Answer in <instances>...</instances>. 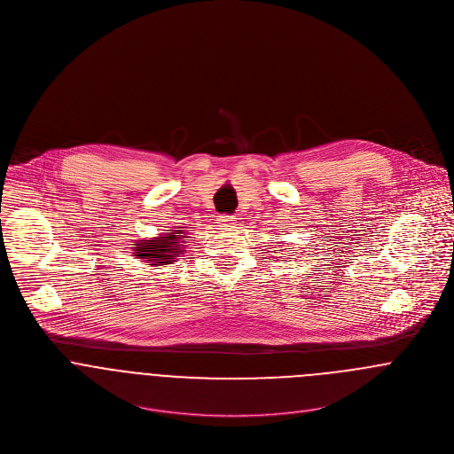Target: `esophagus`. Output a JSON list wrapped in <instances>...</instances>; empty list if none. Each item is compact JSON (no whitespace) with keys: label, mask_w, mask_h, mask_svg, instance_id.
I'll return each instance as SVG.
<instances>
[{"label":"esophagus","mask_w":454,"mask_h":454,"mask_svg":"<svg viewBox=\"0 0 454 454\" xmlns=\"http://www.w3.org/2000/svg\"><path fill=\"white\" fill-rule=\"evenodd\" d=\"M236 225V218L232 215H220L218 216V227L222 229H232Z\"/></svg>","instance_id":"obj_1"}]
</instances>
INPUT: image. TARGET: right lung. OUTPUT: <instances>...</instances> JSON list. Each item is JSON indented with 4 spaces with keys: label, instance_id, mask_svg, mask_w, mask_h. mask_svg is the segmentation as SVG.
<instances>
[{
    "label": "right lung",
    "instance_id": "right-lung-1",
    "mask_svg": "<svg viewBox=\"0 0 454 454\" xmlns=\"http://www.w3.org/2000/svg\"><path fill=\"white\" fill-rule=\"evenodd\" d=\"M185 229L176 227L173 231L162 232L155 238H146V239H137L134 241L132 252L136 259H143L146 265H152L159 269L160 265L173 263V260L182 255L185 252L184 248L187 247V236H184Z\"/></svg>",
    "mask_w": 454,
    "mask_h": 454
}]
</instances>
